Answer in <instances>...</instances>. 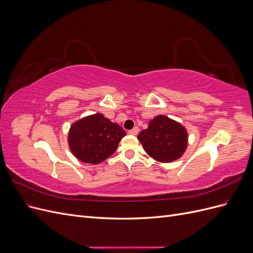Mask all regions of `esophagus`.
<instances>
[{"label":"esophagus","instance_id":"esophagus-1","mask_svg":"<svg viewBox=\"0 0 253 253\" xmlns=\"http://www.w3.org/2000/svg\"><path fill=\"white\" fill-rule=\"evenodd\" d=\"M138 132H139V127L138 126H135L134 128L129 129V131H128V133L131 134V135H137V134H138Z\"/></svg>","mask_w":253,"mask_h":253}]
</instances>
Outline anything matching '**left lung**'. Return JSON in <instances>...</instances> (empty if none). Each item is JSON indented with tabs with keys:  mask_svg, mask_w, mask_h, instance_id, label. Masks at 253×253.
Here are the masks:
<instances>
[{
	"mask_svg": "<svg viewBox=\"0 0 253 253\" xmlns=\"http://www.w3.org/2000/svg\"><path fill=\"white\" fill-rule=\"evenodd\" d=\"M144 151L160 163H172L185 153L188 133L185 126L165 115L152 119L148 128L138 135Z\"/></svg>",
	"mask_w": 253,
	"mask_h": 253,
	"instance_id": "left-lung-1",
	"label": "left lung"
}]
</instances>
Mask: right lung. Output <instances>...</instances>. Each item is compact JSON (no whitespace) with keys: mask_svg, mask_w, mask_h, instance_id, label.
<instances>
[{"mask_svg":"<svg viewBox=\"0 0 253 253\" xmlns=\"http://www.w3.org/2000/svg\"><path fill=\"white\" fill-rule=\"evenodd\" d=\"M125 136V129L119 125L98 113L74 122L68 132V144L75 157L97 165L116 151Z\"/></svg>","mask_w":253,"mask_h":253,"instance_id":"obj_1","label":"right lung"}]
</instances>
